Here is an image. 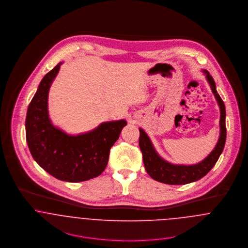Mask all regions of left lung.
<instances>
[{"instance_id": "8db88e82", "label": "left lung", "mask_w": 248, "mask_h": 248, "mask_svg": "<svg viewBox=\"0 0 248 248\" xmlns=\"http://www.w3.org/2000/svg\"><path fill=\"white\" fill-rule=\"evenodd\" d=\"M203 73L206 76V79L210 84L211 90L214 93L216 100L217 101V104L220 108V135L218 138V142L214 148V150L202 161L193 165H176L164 160L156 153L153 144L151 143V140L149 139L145 131L140 128L139 146L143 153L144 168L147 173L151 176V178H153L156 181L168 185H185L188 183L195 182L208 173L217 163L219 156L221 155L225 146L227 135L225 123L226 109L224 102L222 101L219 94L217 92L216 83L214 79L210 76L207 71L203 70Z\"/></svg>"}]
</instances>
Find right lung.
<instances>
[{"instance_id":"1","label":"right lung","mask_w":248,"mask_h":248,"mask_svg":"<svg viewBox=\"0 0 248 248\" xmlns=\"http://www.w3.org/2000/svg\"><path fill=\"white\" fill-rule=\"evenodd\" d=\"M61 65L62 62L44 77L29 105L27 143L40 167L55 178L66 182L87 181L105 170L110 149L127 121L104 122L92 131L78 135H69L55 127L48 116L47 100Z\"/></svg>"}]
</instances>
